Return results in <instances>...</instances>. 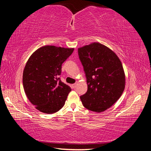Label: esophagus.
<instances>
[{"mask_svg": "<svg viewBox=\"0 0 151 151\" xmlns=\"http://www.w3.org/2000/svg\"><path fill=\"white\" fill-rule=\"evenodd\" d=\"M76 87V84H73V85H72V88H75Z\"/></svg>", "mask_w": 151, "mask_h": 151, "instance_id": "34e87169", "label": "esophagus"}]
</instances>
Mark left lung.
<instances>
[{
    "label": "left lung",
    "mask_w": 151,
    "mask_h": 151,
    "mask_svg": "<svg viewBox=\"0 0 151 151\" xmlns=\"http://www.w3.org/2000/svg\"><path fill=\"white\" fill-rule=\"evenodd\" d=\"M78 55L88 85L86 93L80 96L82 103L91 111H104L124 91L125 76L121 60L113 51L98 42L79 48Z\"/></svg>",
    "instance_id": "left-lung-1"
}]
</instances>
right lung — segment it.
I'll return each instance as SVG.
<instances>
[{
    "label": "right lung",
    "instance_id": "1",
    "mask_svg": "<svg viewBox=\"0 0 151 151\" xmlns=\"http://www.w3.org/2000/svg\"><path fill=\"white\" fill-rule=\"evenodd\" d=\"M74 48L45 46L30 56L25 65L22 84L26 95L36 109L44 113L57 112L71 91L60 80L62 65Z\"/></svg>",
    "mask_w": 151,
    "mask_h": 151
}]
</instances>
